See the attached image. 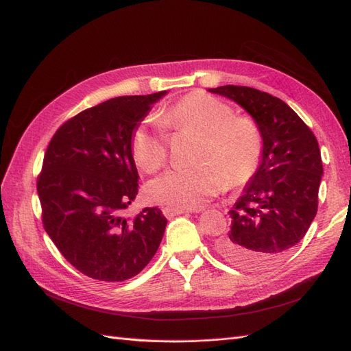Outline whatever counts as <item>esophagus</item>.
<instances>
[{
    "label": "esophagus",
    "instance_id": "esophagus-1",
    "mask_svg": "<svg viewBox=\"0 0 351 351\" xmlns=\"http://www.w3.org/2000/svg\"><path fill=\"white\" fill-rule=\"evenodd\" d=\"M187 212H197V209H177V208H164L162 209V214L167 218H174L177 215L187 214Z\"/></svg>",
    "mask_w": 351,
    "mask_h": 351
}]
</instances>
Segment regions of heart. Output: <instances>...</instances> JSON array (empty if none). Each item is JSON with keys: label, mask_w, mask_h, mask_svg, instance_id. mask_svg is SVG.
I'll use <instances>...</instances> for the list:
<instances>
[{"label": "heart", "mask_w": 351, "mask_h": 351, "mask_svg": "<svg viewBox=\"0 0 351 351\" xmlns=\"http://www.w3.org/2000/svg\"><path fill=\"white\" fill-rule=\"evenodd\" d=\"M165 130L200 133L196 165L171 169L149 183L146 195L159 205L193 209L205 205L224 186H241L256 171L262 155V133L249 117L234 115L230 105L193 92L159 117ZM136 165L155 173L168 161V142L161 129L147 123L130 136Z\"/></svg>", "instance_id": "obj_1"}]
</instances>
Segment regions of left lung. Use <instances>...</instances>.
Segmentation results:
<instances>
[{"mask_svg":"<svg viewBox=\"0 0 351 351\" xmlns=\"http://www.w3.org/2000/svg\"><path fill=\"white\" fill-rule=\"evenodd\" d=\"M237 102L262 133L261 164L230 210L231 230L217 243L227 262L247 271L278 263L309 230L324 174L319 145L289 105L249 86L209 89Z\"/></svg>","mask_w":351,"mask_h":351,"instance_id":"8db88e82","label":"left lung"}]
</instances>
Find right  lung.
I'll return each mask as SVG.
<instances>
[{"mask_svg":"<svg viewBox=\"0 0 351 351\" xmlns=\"http://www.w3.org/2000/svg\"><path fill=\"white\" fill-rule=\"evenodd\" d=\"M167 90L112 98L67 120L52 136L38 176L42 224L74 268L119 282L139 274L156 253L167 218L145 208L123 210L137 195L130 136Z\"/></svg>","mask_w":351,"mask_h":351,"instance_id":"right-lung-1","label":"right lung"}]
</instances>
